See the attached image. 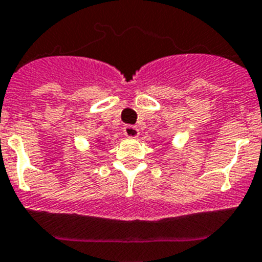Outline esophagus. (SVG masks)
Segmentation results:
<instances>
[{
  "mask_svg": "<svg viewBox=\"0 0 262 262\" xmlns=\"http://www.w3.org/2000/svg\"><path fill=\"white\" fill-rule=\"evenodd\" d=\"M124 134L128 138H136L138 137L140 130H138L137 126H134V125H126V126L124 128Z\"/></svg>",
  "mask_w": 262,
  "mask_h": 262,
  "instance_id": "34e87169",
  "label": "esophagus"
}]
</instances>
